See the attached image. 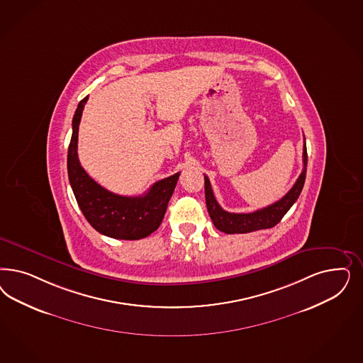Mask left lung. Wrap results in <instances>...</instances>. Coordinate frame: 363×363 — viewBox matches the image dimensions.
<instances>
[{"mask_svg": "<svg viewBox=\"0 0 363 363\" xmlns=\"http://www.w3.org/2000/svg\"><path fill=\"white\" fill-rule=\"evenodd\" d=\"M306 168H307V150L304 143L303 169H302V174L298 177V180L295 182L293 188L281 200L275 201L274 204L250 213H231L223 210L213 196V191L211 188L208 177L204 175L206 203H207V210L210 213L211 220L213 222V225L219 231L225 234H247V233L271 228L277 225L299 198L303 188L304 180H306Z\"/></svg>", "mask_w": 363, "mask_h": 363, "instance_id": "left-lung-1", "label": "left lung"}]
</instances>
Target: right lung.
I'll return each mask as SVG.
<instances>
[{"label":"right lung","instance_id":"add662e5","mask_svg":"<svg viewBox=\"0 0 363 363\" xmlns=\"http://www.w3.org/2000/svg\"><path fill=\"white\" fill-rule=\"evenodd\" d=\"M88 96L79 103L72 121V139L68 148L70 187L85 219L100 234L113 239L138 240L159 228L180 172L159 180L141 196L116 195L85 172L77 156L79 125Z\"/></svg>","mask_w":363,"mask_h":363}]
</instances>
